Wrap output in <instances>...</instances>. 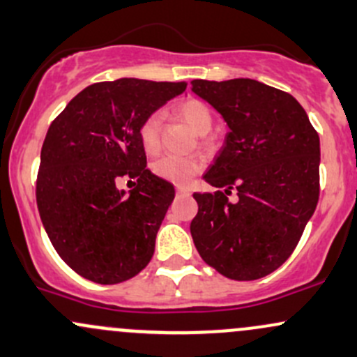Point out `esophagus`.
<instances>
[{
  "label": "esophagus",
  "instance_id": "1",
  "mask_svg": "<svg viewBox=\"0 0 357 357\" xmlns=\"http://www.w3.org/2000/svg\"><path fill=\"white\" fill-rule=\"evenodd\" d=\"M176 191H178V195H183V197H188V195L191 193L190 188H186V186H178L176 188Z\"/></svg>",
  "mask_w": 357,
  "mask_h": 357
}]
</instances>
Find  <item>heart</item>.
<instances>
[{
  "mask_svg": "<svg viewBox=\"0 0 357 357\" xmlns=\"http://www.w3.org/2000/svg\"><path fill=\"white\" fill-rule=\"evenodd\" d=\"M174 113L179 116L195 134H206L211 128L213 115L211 109L205 101L197 100V98H188V100L179 101L174 107ZM139 139L142 144L144 151L147 154H155L160 147V113H151L146 120L140 123ZM205 167V159L202 155H162L154 162L152 169L160 178L174 183V185H186L191 181L193 176L203 171Z\"/></svg>",
  "mask_w": 357,
  "mask_h": 357,
  "instance_id": "obj_1",
  "label": "heart"
}]
</instances>
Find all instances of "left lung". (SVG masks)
I'll list each match as a JSON object with an SVG mask.
<instances>
[{"mask_svg":"<svg viewBox=\"0 0 357 357\" xmlns=\"http://www.w3.org/2000/svg\"><path fill=\"white\" fill-rule=\"evenodd\" d=\"M229 125L225 144L195 193L190 230L199 256L223 276L252 281L291 256L320 193V140L289 93L256 79L191 81ZM238 197L228 199L231 190Z\"/></svg>","mask_w":357,"mask_h":357,"instance_id":"left-lung-1","label":"left lung"}]
</instances>
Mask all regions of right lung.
Returning <instances> with one entry per match:
<instances>
[{"label":"right lung","instance_id":"1","mask_svg":"<svg viewBox=\"0 0 357 357\" xmlns=\"http://www.w3.org/2000/svg\"><path fill=\"white\" fill-rule=\"evenodd\" d=\"M185 89L186 83L135 77L95 83L50 123L35 191L38 213L62 261L86 280L121 283L152 259L174 186L146 167L139 128ZM121 177L137 179L128 195L116 188Z\"/></svg>","mask_w":357,"mask_h":357}]
</instances>
